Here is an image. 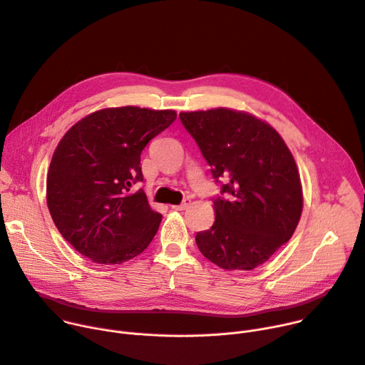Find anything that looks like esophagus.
<instances>
[{
    "label": "esophagus",
    "instance_id": "1",
    "mask_svg": "<svg viewBox=\"0 0 365 365\" xmlns=\"http://www.w3.org/2000/svg\"><path fill=\"white\" fill-rule=\"evenodd\" d=\"M191 205V200L190 199H184V202L181 203V205H177V206H171L174 210H184V209H187L188 206Z\"/></svg>",
    "mask_w": 365,
    "mask_h": 365
}]
</instances>
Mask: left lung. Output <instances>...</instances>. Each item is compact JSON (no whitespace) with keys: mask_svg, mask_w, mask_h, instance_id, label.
<instances>
[{"mask_svg":"<svg viewBox=\"0 0 365 365\" xmlns=\"http://www.w3.org/2000/svg\"><path fill=\"white\" fill-rule=\"evenodd\" d=\"M181 123L228 199L213 200L215 222L197 232L202 255L227 270H251L292 237L302 212V187L284 138L244 110L181 112Z\"/></svg>","mask_w":365,"mask_h":365,"instance_id":"left-lung-1","label":"left lung"}]
</instances>
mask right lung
<instances>
[{"instance_id": "obj_1", "label": "right lung", "mask_w": 365, "mask_h": 365, "mask_svg": "<svg viewBox=\"0 0 365 365\" xmlns=\"http://www.w3.org/2000/svg\"><path fill=\"white\" fill-rule=\"evenodd\" d=\"M177 118L173 109L105 108L76 123L60 140L46 177L55 227L80 255L121 264L148 248L162 215L143 190L140 155Z\"/></svg>"}]
</instances>
